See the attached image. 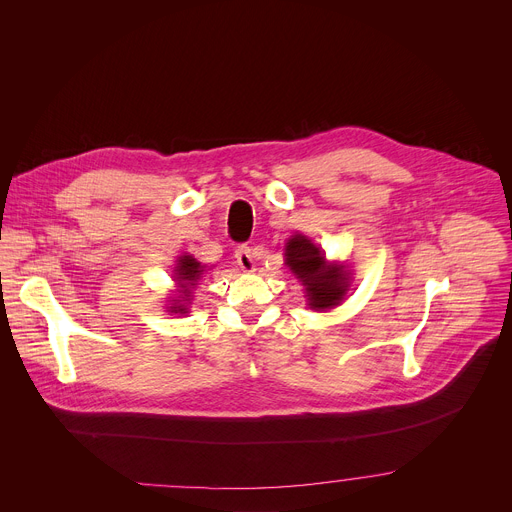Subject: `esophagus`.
<instances>
[{"label":"esophagus","mask_w":512,"mask_h":512,"mask_svg":"<svg viewBox=\"0 0 512 512\" xmlns=\"http://www.w3.org/2000/svg\"><path fill=\"white\" fill-rule=\"evenodd\" d=\"M235 259H237V265H239L243 271H247V273L255 271V259H253V251H251L249 247H239V249L235 251Z\"/></svg>","instance_id":"1"}]
</instances>
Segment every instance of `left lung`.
I'll list each match as a JSON object with an SVG mask.
<instances>
[{
    "label": "left lung",
    "instance_id": "1",
    "mask_svg": "<svg viewBox=\"0 0 512 512\" xmlns=\"http://www.w3.org/2000/svg\"><path fill=\"white\" fill-rule=\"evenodd\" d=\"M283 255L289 271L306 287L310 310L326 312L344 300L350 285V273L344 265L328 263L324 253L308 237H291Z\"/></svg>",
    "mask_w": 512,
    "mask_h": 512
}]
</instances>
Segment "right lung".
<instances>
[{
	"mask_svg": "<svg viewBox=\"0 0 512 512\" xmlns=\"http://www.w3.org/2000/svg\"><path fill=\"white\" fill-rule=\"evenodd\" d=\"M204 273V265L196 261L192 255H182L174 267V281H176V294L168 306L170 314H188V304L192 300V289L198 285V279Z\"/></svg>",
	"mask_w": 512,
	"mask_h": 512,
	"instance_id": "add662e5",
	"label": "right lung"
}]
</instances>
